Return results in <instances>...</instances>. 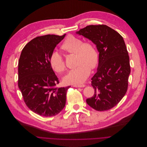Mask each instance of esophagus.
<instances>
[{"instance_id":"34e87169","label":"esophagus","mask_w":147,"mask_h":147,"mask_svg":"<svg viewBox=\"0 0 147 147\" xmlns=\"http://www.w3.org/2000/svg\"><path fill=\"white\" fill-rule=\"evenodd\" d=\"M73 86L75 87H84L85 85L84 84H74Z\"/></svg>"}]
</instances>
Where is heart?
Listing matches in <instances>:
<instances>
[{
  "label": "heart",
  "instance_id": "heart-1",
  "mask_svg": "<svg viewBox=\"0 0 147 147\" xmlns=\"http://www.w3.org/2000/svg\"><path fill=\"white\" fill-rule=\"evenodd\" d=\"M61 49L68 53L76 54L78 66L69 71L64 77L66 84H80L89 76L91 69H95L99 63V53L96 46L90 42H85L78 37L70 35L64 40ZM52 68L58 73L63 72L66 68L63 55L54 50L50 57Z\"/></svg>",
  "mask_w": 147,
  "mask_h": 147
}]
</instances>
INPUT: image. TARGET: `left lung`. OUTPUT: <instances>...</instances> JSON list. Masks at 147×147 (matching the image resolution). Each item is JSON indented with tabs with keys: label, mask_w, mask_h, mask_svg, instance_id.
Masks as SVG:
<instances>
[{
	"label": "left lung",
	"mask_w": 147,
	"mask_h": 147,
	"mask_svg": "<svg viewBox=\"0 0 147 147\" xmlns=\"http://www.w3.org/2000/svg\"><path fill=\"white\" fill-rule=\"evenodd\" d=\"M76 34L92 40L100 56L97 71L92 78L94 94L86 102L96 111L110 109L127 90L130 65L125 41L118 32L105 25H88Z\"/></svg>",
	"instance_id": "8db88e82"
}]
</instances>
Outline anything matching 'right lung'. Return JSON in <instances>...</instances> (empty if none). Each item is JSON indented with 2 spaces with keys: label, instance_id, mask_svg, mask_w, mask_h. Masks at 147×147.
Wrapping results in <instances>:
<instances>
[{
  "label": "right lung",
  "instance_id": "add662e5",
  "mask_svg": "<svg viewBox=\"0 0 147 147\" xmlns=\"http://www.w3.org/2000/svg\"><path fill=\"white\" fill-rule=\"evenodd\" d=\"M65 36L36 37L25 46L20 55L19 89L26 106L40 116H55L65 105L67 92L70 86L57 87L59 80L50 63L51 53Z\"/></svg>",
  "mask_w": 147,
  "mask_h": 147
}]
</instances>
